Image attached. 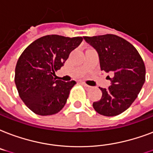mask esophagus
Instances as JSON below:
<instances>
[{
	"mask_svg": "<svg viewBox=\"0 0 153 153\" xmlns=\"http://www.w3.org/2000/svg\"><path fill=\"white\" fill-rule=\"evenodd\" d=\"M80 84H81V85H83V86H84V87L85 88H86V89H90V88H91V86H89V85H86V84H85V83H83V82H81L80 83Z\"/></svg>",
	"mask_w": 153,
	"mask_h": 153,
	"instance_id": "34e87169",
	"label": "esophagus"
}]
</instances>
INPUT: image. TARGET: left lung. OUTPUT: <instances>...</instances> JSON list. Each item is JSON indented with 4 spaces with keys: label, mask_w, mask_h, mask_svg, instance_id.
Listing matches in <instances>:
<instances>
[{
    "label": "left lung",
    "mask_w": 153,
    "mask_h": 153,
    "mask_svg": "<svg viewBox=\"0 0 153 153\" xmlns=\"http://www.w3.org/2000/svg\"><path fill=\"white\" fill-rule=\"evenodd\" d=\"M98 53L100 69L111 73V85L101 88V99L93 102L94 109L105 117H114L127 110L145 81V66L141 56L128 41L116 35L84 36Z\"/></svg>",
    "instance_id": "8db88e82"
}]
</instances>
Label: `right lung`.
Instances as JSON below:
<instances>
[{
	"instance_id": "right-lung-1",
	"label": "right lung",
	"mask_w": 153,
	"mask_h": 153,
	"mask_svg": "<svg viewBox=\"0 0 153 153\" xmlns=\"http://www.w3.org/2000/svg\"><path fill=\"white\" fill-rule=\"evenodd\" d=\"M82 41L81 36H42L30 44L19 57L15 84L21 100L36 114L53 115L64 108L76 81L56 80L55 72Z\"/></svg>"
}]
</instances>
